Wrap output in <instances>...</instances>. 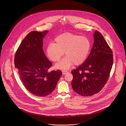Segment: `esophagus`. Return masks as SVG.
I'll use <instances>...</instances> for the list:
<instances>
[{"mask_svg":"<svg viewBox=\"0 0 126 126\" xmlns=\"http://www.w3.org/2000/svg\"><path fill=\"white\" fill-rule=\"evenodd\" d=\"M68 73V72H67V71H62L63 74H66L67 73Z\"/></svg>","mask_w":126,"mask_h":126,"instance_id":"obj_1","label":"esophagus"}]
</instances>
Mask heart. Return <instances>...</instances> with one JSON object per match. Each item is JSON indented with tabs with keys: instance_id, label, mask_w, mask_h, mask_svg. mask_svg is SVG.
Returning a JSON list of instances; mask_svg holds the SVG:
<instances>
[{
	"instance_id": "heart-1",
	"label": "heart",
	"mask_w": 126,
	"mask_h": 126,
	"mask_svg": "<svg viewBox=\"0 0 126 126\" xmlns=\"http://www.w3.org/2000/svg\"><path fill=\"white\" fill-rule=\"evenodd\" d=\"M55 43H50L47 47V54L53 61H58L65 53L66 56L56 65V67L66 70L74 64H83L88 57L91 44L86 36L71 33H65L57 36Z\"/></svg>"
}]
</instances>
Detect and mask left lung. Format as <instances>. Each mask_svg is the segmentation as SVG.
I'll return each mask as SVG.
<instances>
[{
	"label": "left lung",
	"instance_id": "left-lung-1",
	"mask_svg": "<svg viewBox=\"0 0 126 126\" xmlns=\"http://www.w3.org/2000/svg\"><path fill=\"white\" fill-rule=\"evenodd\" d=\"M93 36V45L88 57L72 71L73 90L84 96L101 91L108 80L113 63L112 51L103 35L95 31Z\"/></svg>",
	"mask_w": 126,
	"mask_h": 126
}]
</instances>
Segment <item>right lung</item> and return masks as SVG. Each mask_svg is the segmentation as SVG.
<instances>
[{
  "instance_id": "add662e5",
  "label": "right lung",
  "mask_w": 126,
  "mask_h": 126,
  "mask_svg": "<svg viewBox=\"0 0 126 126\" xmlns=\"http://www.w3.org/2000/svg\"><path fill=\"white\" fill-rule=\"evenodd\" d=\"M47 32H31L21 43L15 55V66L23 85L37 96H45L53 92L62 75L59 70L48 72L52 63L42 48L43 39Z\"/></svg>"
}]
</instances>
